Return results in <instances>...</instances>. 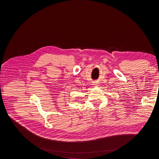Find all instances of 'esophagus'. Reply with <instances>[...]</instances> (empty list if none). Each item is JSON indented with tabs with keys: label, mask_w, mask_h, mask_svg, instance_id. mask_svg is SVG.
I'll return each mask as SVG.
<instances>
[{
	"label": "esophagus",
	"mask_w": 159,
	"mask_h": 159,
	"mask_svg": "<svg viewBox=\"0 0 159 159\" xmlns=\"http://www.w3.org/2000/svg\"><path fill=\"white\" fill-rule=\"evenodd\" d=\"M93 85H98V83H95H95L93 84Z\"/></svg>",
	"instance_id": "esophagus-1"
}]
</instances>
